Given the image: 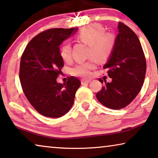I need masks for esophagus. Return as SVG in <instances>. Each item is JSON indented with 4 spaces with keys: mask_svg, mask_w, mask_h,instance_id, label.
<instances>
[{
    "mask_svg": "<svg viewBox=\"0 0 158 158\" xmlns=\"http://www.w3.org/2000/svg\"><path fill=\"white\" fill-rule=\"evenodd\" d=\"M91 81L90 80H85V79H82L81 80V83L82 85L86 84V83H89Z\"/></svg>",
    "mask_w": 158,
    "mask_h": 158,
    "instance_id": "1",
    "label": "esophagus"
}]
</instances>
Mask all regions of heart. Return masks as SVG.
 Here are the masks:
<instances>
[{
  "label": "heart",
  "instance_id": "b5f03b06",
  "mask_svg": "<svg viewBox=\"0 0 158 158\" xmlns=\"http://www.w3.org/2000/svg\"><path fill=\"white\" fill-rule=\"evenodd\" d=\"M103 27L98 24H92L82 28L76 37L80 42L90 45L89 56H94L103 60L110 54L115 44L114 36L110 33H104ZM60 54L65 62L72 60V47L70 43H65L61 48ZM96 63L94 59L77 63L71 69V73L76 76L89 77L92 70L95 69Z\"/></svg>",
  "mask_w": 158,
  "mask_h": 158
}]
</instances>
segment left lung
<instances>
[{"label": "left lung", "mask_w": 158, "mask_h": 158, "mask_svg": "<svg viewBox=\"0 0 158 158\" xmlns=\"http://www.w3.org/2000/svg\"><path fill=\"white\" fill-rule=\"evenodd\" d=\"M115 45L104 69L111 83L97 93L96 98L108 108L122 109L133 100L143 86L146 73V60L138 36L128 26L118 23ZM99 81L102 83V79Z\"/></svg>", "instance_id": "left-lung-1"}]
</instances>
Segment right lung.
<instances>
[{"mask_svg": "<svg viewBox=\"0 0 158 158\" xmlns=\"http://www.w3.org/2000/svg\"><path fill=\"white\" fill-rule=\"evenodd\" d=\"M77 30L51 28L41 32L30 41L21 56L22 89L31 106L45 117L60 118L67 113L81 85L73 76L63 84L56 81L64 65L59 46Z\"/></svg>", "mask_w": 158, "mask_h": 158, "instance_id": "add662e5", "label": "right lung"}]
</instances>
